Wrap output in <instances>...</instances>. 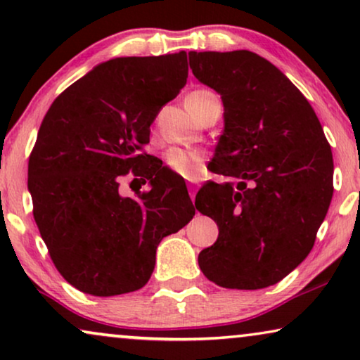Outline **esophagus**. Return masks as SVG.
I'll return each mask as SVG.
<instances>
[{
  "instance_id": "1",
  "label": "esophagus",
  "mask_w": 360,
  "mask_h": 360,
  "mask_svg": "<svg viewBox=\"0 0 360 360\" xmlns=\"http://www.w3.org/2000/svg\"><path fill=\"white\" fill-rule=\"evenodd\" d=\"M188 191H190V198H191V201H195L196 191H198V185H193V184H190V185H188Z\"/></svg>"
}]
</instances>
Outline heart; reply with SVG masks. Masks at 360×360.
<instances>
[{"instance_id":"1","label":"heart","mask_w":360,"mask_h":360,"mask_svg":"<svg viewBox=\"0 0 360 360\" xmlns=\"http://www.w3.org/2000/svg\"><path fill=\"white\" fill-rule=\"evenodd\" d=\"M201 93H210L206 90H198L190 93V95H201ZM167 164L176 174L181 176H186V179H195L201 174L203 170V159L198 152L193 150H185V149H172L169 154H167Z\"/></svg>"}]
</instances>
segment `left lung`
Listing matches in <instances>:
<instances>
[{"label": "left lung", "mask_w": 360, "mask_h": 360, "mask_svg": "<svg viewBox=\"0 0 360 360\" xmlns=\"http://www.w3.org/2000/svg\"><path fill=\"white\" fill-rule=\"evenodd\" d=\"M198 82L221 95L224 129L196 210L218 224L198 264L224 288L280 282L313 249L333 198V154L316 112L274 63L250 51L188 52Z\"/></svg>", "instance_id": "1"}]
</instances>
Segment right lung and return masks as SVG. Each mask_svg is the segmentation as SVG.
<instances>
[{
    "instance_id": "right-lung-1",
    "label": "right lung",
    "mask_w": 360,
    "mask_h": 360,
    "mask_svg": "<svg viewBox=\"0 0 360 360\" xmlns=\"http://www.w3.org/2000/svg\"><path fill=\"white\" fill-rule=\"evenodd\" d=\"M186 77L185 51L116 57L68 86L44 117L27 169L34 219L57 270L83 293L144 287L160 240L195 216L186 186L141 152ZM131 168L151 186L136 199L117 181Z\"/></svg>"
}]
</instances>
